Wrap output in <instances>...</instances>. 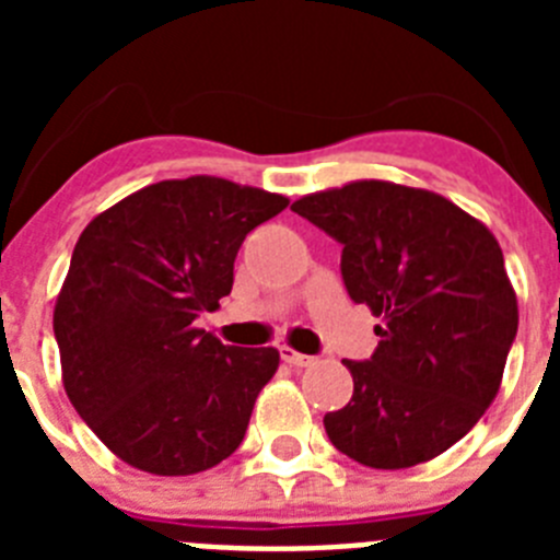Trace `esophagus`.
<instances>
[{
    "mask_svg": "<svg viewBox=\"0 0 560 560\" xmlns=\"http://www.w3.org/2000/svg\"><path fill=\"white\" fill-rule=\"evenodd\" d=\"M280 355H283V361L285 364H291V368H311V364H314V355H305V353H296V350H291V348H280Z\"/></svg>",
    "mask_w": 560,
    "mask_h": 560,
    "instance_id": "esophagus-1",
    "label": "esophagus"
}]
</instances>
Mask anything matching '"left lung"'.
I'll list each match as a JSON object with an SVG mask.
<instances>
[{
    "mask_svg": "<svg viewBox=\"0 0 560 560\" xmlns=\"http://www.w3.org/2000/svg\"><path fill=\"white\" fill-rule=\"evenodd\" d=\"M341 244V280L381 325L348 407L325 415L341 454L381 471L452 448L491 407L518 328L493 232L420 187L361 179L291 205Z\"/></svg>",
    "mask_w": 560,
    "mask_h": 560,
    "instance_id": "1",
    "label": "left lung"
}]
</instances>
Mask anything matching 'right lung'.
Masks as SVG:
<instances>
[{"mask_svg": "<svg viewBox=\"0 0 560 560\" xmlns=\"http://www.w3.org/2000/svg\"><path fill=\"white\" fill-rule=\"evenodd\" d=\"M285 207L190 176L131 192L81 232L52 330L72 407L122 463L187 477L241 446L280 353L221 345L196 316L219 308L244 237Z\"/></svg>", "mask_w": 560, "mask_h": 560, "instance_id": "add662e5", "label": "right lung"}]
</instances>
